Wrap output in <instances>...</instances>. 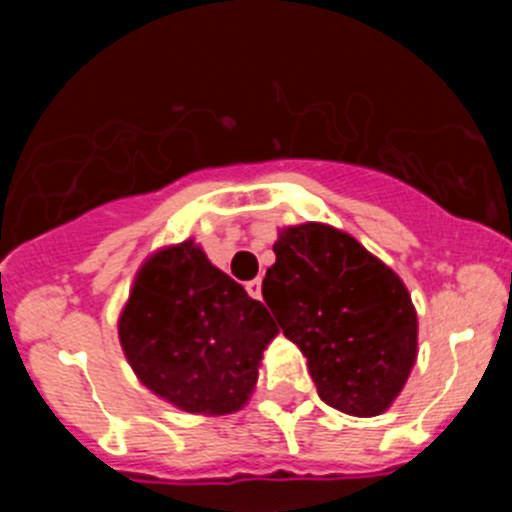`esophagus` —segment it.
I'll use <instances>...</instances> for the list:
<instances>
[{
    "label": "esophagus",
    "instance_id": "obj_1",
    "mask_svg": "<svg viewBox=\"0 0 512 512\" xmlns=\"http://www.w3.org/2000/svg\"><path fill=\"white\" fill-rule=\"evenodd\" d=\"M247 294H250L252 299H262V280H252L247 282Z\"/></svg>",
    "mask_w": 512,
    "mask_h": 512
}]
</instances>
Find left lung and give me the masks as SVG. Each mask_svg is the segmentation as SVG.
<instances>
[{
    "label": "left lung",
    "instance_id": "1",
    "mask_svg": "<svg viewBox=\"0 0 512 512\" xmlns=\"http://www.w3.org/2000/svg\"><path fill=\"white\" fill-rule=\"evenodd\" d=\"M277 232L262 297L307 356L319 399L349 416L384 414L418 356V317L404 280L339 227Z\"/></svg>",
    "mask_w": 512,
    "mask_h": 512
}]
</instances>
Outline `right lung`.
<instances>
[{"label":"right lung","instance_id":"add662e5","mask_svg":"<svg viewBox=\"0 0 512 512\" xmlns=\"http://www.w3.org/2000/svg\"><path fill=\"white\" fill-rule=\"evenodd\" d=\"M277 324L190 237L160 247L136 272L118 314L133 374L185 414H235L250 401Z\"/></svg>","mask_w":512,"mask_h":512}]
</instances>
